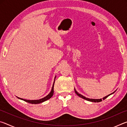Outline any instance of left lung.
I'll return each mask as SVG.
<instances>
[{
  "label": "left lung",
  "mask_w": 127,
  "mask_h": 127,
  "mask_svg": "<svg viewBox=\"0 0 127 127\" xmlns=\"http://www.w3.org/2000/svg\"><path fill=\"white\" fill-rule=\"evenodd\" d=\"M74 91H75V92H76V94L77 95H78V96H79V97H80L83 98V99L89 101H91V102H100V101H102V98H100V99H94V98H87V97H86L85 96L82 95L80 94H79L78 92L76 91V89H74ZM115 92V91L114 92H113V93H111V94H110L108 95H107V96H105V97H104L102 98V100H105V98H107V97H108L109 96H110V95L113 94Z\"/></svg>",
  "instance_id": "1"
}]
</instances>
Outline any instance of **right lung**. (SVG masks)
I'll return each mask as SVG.
<instances>
[{"label":"right lung","mask_w":127,"mask_h":127,"mask_svg":"<svg viewBox=\"0 0 127 127\" xmlns=\"http://www.w3.org/2000/svg\"><path fill=\"white\" fill-rule=\"evenodd\" d=\"M55 78H56V76L55 77L54 81V83H53V87H52V89H51V90L50 92L48 95L46 96L45 97H43L42 98H40V99H39V100H26V99H23V98H20V97H17H17L18 98H19V99L23 100V101H26V102H29V103H30V104H40V103H42L43 102L45 101H46V100L50 99V98L53 96V94H54V83H55Z\"/></svg>","instance_id":"add662e5"}]
</instances>
